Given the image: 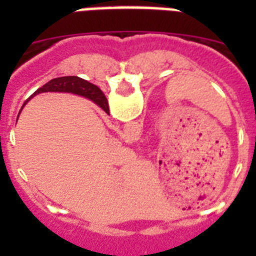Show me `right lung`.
Wrapping results in <instances>:
<instances>
[{
  "instance_id": "1",
  "label": "right lung",
  "mask_w": 256,
  "mask_h": 256,
  "mask_svg": "<svg viewBox=\"0 0 256 256\" xmlns=\"http://www.w3.org/2000/svg\"><path fill=\"white\" fill-rule=\"evenodd\" d=\"M42 92H72V94H80L94 101L106 114H108V104L102 91L97 86L79 76H60V78L51 79L48 83L38 88L33 96Z\"/></svg>"
}]
</instances>
